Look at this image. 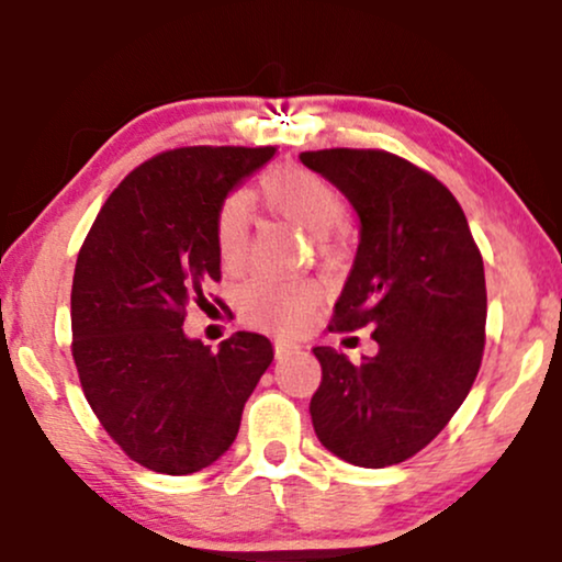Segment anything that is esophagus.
Wrapping results in <instances>:
<instances>
[{
    "label": "esophagus",
    "mask_w": 562,
    "mask_h": 562,
    "mask_svg": "<svg viewBox=\"0 0 562 562\" xmlns=\"http://www.w3.org/2000/svg\"><path fill=\"white\" fill-rule=\"evenodd\" d=\"M299 351H301V346L288 344V340H277V344H274L277 359H288V357H293V353H299Z\"/></svg>",
    "instance_id": "obj_1"
}]
</instances>
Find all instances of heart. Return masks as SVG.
<instances>
[{
	"mask_svg": "<svg viewBox=\"0 0 562 562\" xmlns=\"http://www.w3.org/2000/svg\"><path fill=\"white\" fill-rule=\"evenodd\" d=\"M261 195L269 209L290 218L314 237H327L346 218V200L317 171L303 166H282L261 179ZM250 205L243 192L222 200L216 214V254L224 269L245 261ZM319 288L314 282H285L254 277L237 290V312L248 325L280 335H295L314 317Z\"/></svg>",
	"mask_w": 562,
	"mask_h": 562,
	"instance_id": "1",
	"label": "heart"
}]
</instances>
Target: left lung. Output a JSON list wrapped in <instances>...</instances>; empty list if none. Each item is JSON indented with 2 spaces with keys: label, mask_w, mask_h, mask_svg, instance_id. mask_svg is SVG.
I'll use <instances>...</instances> for the list:
<instances>
[{
  "label": "left lung",
  "mask_w": 562,
  "mask_h": 562,
  "mask_svg": "<svg viewBox=\"0 0 562 562\" xmlns=\"http://www.w3.org/2000/svg\"><path fill=\"white\" fill-rule=\"evenodd\" d=\"M359 216V248L330 330L372 325L375 357L351 364L314 348L322 447L359 468H389L428 447L473 389L483 357L486 277L454 195L385 150L301 153Z\"/></svg>",
  "instance_id": "8db88e82"
}]
</instances>
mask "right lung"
Returning a JSON list of instances; mask_svg holds the SVG:
<instances>
[{"mask_svg": "<svg viewBox=\"0 0 562 562\" xmlns=\"http://www.w3.org/2000/svg\"><path fill=\"white\" fill-rule=\"evenodd\" d=\"M274 147H179L113 190L97 214L70 290L74 362L83 396L142 468L190 475L214 465L274 348L235 333L218 351L187 338L184 308L222 280V200L274 158Z\"/></svg>", "mask_w": 562, "mask_h": 562, "instance_id": "1", "label": "right lung"}]
</instances>
